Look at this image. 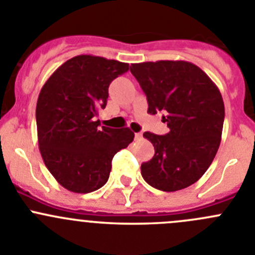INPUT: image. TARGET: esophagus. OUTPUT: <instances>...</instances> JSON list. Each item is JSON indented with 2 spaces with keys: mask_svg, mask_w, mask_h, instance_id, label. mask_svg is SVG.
I'll return each instance as SVG.
<instances>
[{
  "mask_svg": "<svg viewBox=\"0 0 255 255\" xmlns=\"http://www.w3.org/2000/svg\"><path fill=\"white\" fill-rule=\"evenodd\" d=\"M134 137H135V139H141L142 138V133L141 132L134 133Z\"/></svg>",
  "mask_w": 255,
  "mask_h": 255,
  "instance_id": "esophagus-1",
  "label": "esophagus"
}]
</instances>
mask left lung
<instances>
[{
	"label": "left lung",
	"mask_w": 255,
	"mask_h": 255,
	"mask_svg": "<svg viewBox=\"0 0 255 255\" xmlns=\"http://www.w3.org/2000/svg\"><path fill=\"white\" fill-rule=\"evenodd\" d=\"M148 102L147 113L165 112L170 132H144L154 147L151 160L141 165L144 181L162 191H177L195 184L218 152L224 125V102L215 83L195 64L160 60L132 64Z\"/></svg>",
	"instance_id": "1"
}]
</instances>
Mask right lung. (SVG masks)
<instances>
[{
	"label": "right lung",
	"instance_id": "obj_1",
	"mask_svg": "<svg viewBox=\"0 0 255 255\" xmlns=\"http://www.w3.org/2000/svg\"><path fill=\"white\" fill-rule=\"evenodd\" d=\"M127 63L78 55L46 80L36 104L37 141L45 166L66 190L88 194L109 178L114 154L134 138L129 128H99L94 121L106 108L112 80Z\"/></svg>",
	"mask_w": 255,
	"mask_h": 255
}]
</instances>
